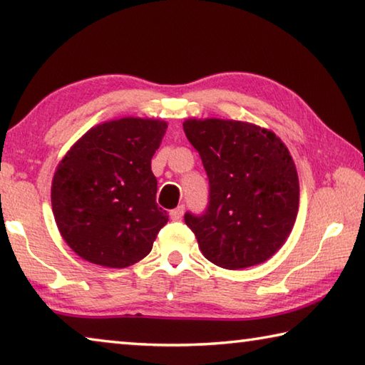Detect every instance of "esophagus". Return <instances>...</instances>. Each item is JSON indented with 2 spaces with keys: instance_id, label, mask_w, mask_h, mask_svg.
<instances>
[{
  "instance_id": "1",
  "label": "esophagus",
  "mask_w": 365,
  "mask_h": 365,
  "mask_svg": "<svg viewBox=\"0 0 365 365\" xmlns=\"http://www.w3.org/2000/svg\"><path fill=\"white\" fill-rule=\"evenodd\" d=\"M183 212H185V206L183 205L175 207V209H172V211H170V219L172 220H180Z\"/></svg>"
}]
</instances>
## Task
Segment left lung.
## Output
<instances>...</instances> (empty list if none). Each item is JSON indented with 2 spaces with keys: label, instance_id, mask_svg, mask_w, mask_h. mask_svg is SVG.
<instances>
[{
  "label": "left lung",
  "instance_id": "1",
  "mask_svg": "<svg viewBox=\"0 0 365 365\" xmlns=\"http://www.w3.org/2000/svg\"><path fill=\"white\" fill-rule=\"evenodd\" d=\"M185 135L209 178L206 212L185 214L207 261L238 270L262 264L293 230L299 207L294 160L277 135L232 119H187Z\"/></svg>",
  "mask_w": 365,
  "mask_h": 365
}]
</instances>
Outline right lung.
<instances>
[{
	"label": "right lung",
	"mask_w": 365,
	"mask_h": 365,
	"mask_svg": "<svg viewBox=\"0 0 365 365\" xmlns=\"http://www.w3.org/2000/svg\"><path fill=\"white\" fill-rule=\"evenodd\" d=\"M168 122L141 117L103 122L61 159L51 206L61 237L85 261L123 269L150 255L169 215L156 202L151 159Z\"/></svg>",
	"instance_id": "obj_1"
}]
</instances>
